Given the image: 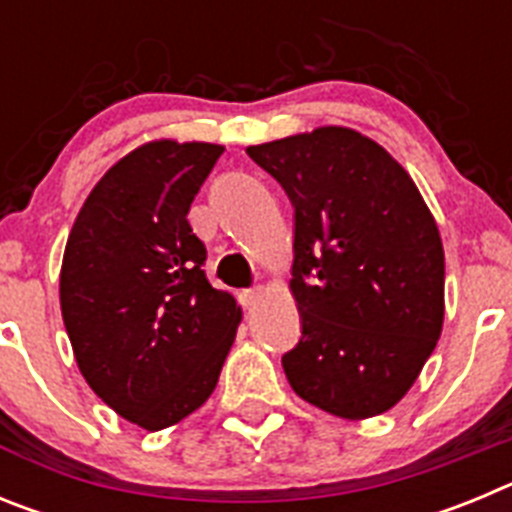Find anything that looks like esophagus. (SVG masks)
<instances>
[{
  "label": "esophagus",
  "instance_id": "34e87169",
  "mask_svg": "<svg viewBox=\"0 0 512 512\" xmlns=\"http://www.w3.org/2000/svg\"><path fill=\"white\" fill-rule=\"evenodd\" d=\"M261 297H264V289L261 287H251V289H246V292H241L243 307H256L259 305Z\"/></svg>",
  "mask_w": 512,
  "mask_h": 512
}]
</instances>
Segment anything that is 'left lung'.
I'll use <instances>...</instances> for the list:
<instances>
[{
	"label": "left lung",
	"instance_id": "1",
	"mask_svg": "<svg viewBox=\"0 0 512 512\" xmlns=\"http://www.w3.org/2000/svg\"><path fill=\"white\" fill-rule=\"evenodd\" d=\"M295 207L292 292L302 336L282 356L292 390L359 420L413 387L443 325V246L408 171L351 128L246 148Z\"/></svg>",
	"mask_w": 512,
	"mask_h": 512
}]
</instances>
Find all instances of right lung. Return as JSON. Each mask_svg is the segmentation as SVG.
Instances as JSON below:
<instances>
[{
  "label": "right lung",
  "instance_id": "1",
  "mask_svg": "<svg viewBox=\"0 0 512 512\" xmlns=\"http://www.w3.org/2000/svg\"><path fill=\"white\" fill-rule=\"evenodd\" d=\"M223 146L156 140L120 158L71 228L63 325L94 392L130 423L161 431L205 405L241 307L205 277L187 220Z\"/></svg>",
  "mask_w": 512,
  "mask_h": 512
}]
</instances>
